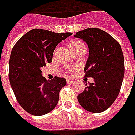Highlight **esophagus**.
Wrapping results in <instances>:
<instances>
[{
  "label": "esophagus",
  "mask_w": 135,
  "mask_h": 135,
  "mask_svg": "<svg viewBox=\"0 0 135 135\" xmlns=\"http://www.w3.org/2000/svg\"><path fill=\"white\" fill-rule=\"evenodd\" d=\"M74 80H67V83L68 84H72V83H74Z\"/></svg>",
  "instance_id": "esophagus-1"
}]
</instances>
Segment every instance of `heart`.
<instances>
[{"label": "heart", "instance_id": "heart-1", "mask_svg": "<svg viewBox=\"0 0 135 135\" xmlns=\"http://www.w3.org/2000/svg\"><path fill=\"white\" fill-rule=\"evenodd\" d=\"M83 44L82 42H80V41H74L72 42L70 44V48L71 49V51H73L74 49H76L78 47H80L81 46H83Z\"/></svg>", "mask_w": 135, "mask_h": 135}]
</instances>
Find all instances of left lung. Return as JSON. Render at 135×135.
Wrapping results in <instances>:
<instances>
[{
    "label": "left lung",
    "instance_id": "1",
    "mask_svg": "<svg viewBox=\"0 0 135 135\" xmlns=\"http://www.w3.org/2000/svg\"><path fill=\"white\" fill-rule=\"evenodd\" d=\"M74 37L88 46L89 54L84 70L86 76L95 80L77 99L86 110L101 113L113 104L122 86L125 72L122 48L111 35L97 28L78 31Z\"/></svg>",
    "mask_w": 135,
    "mask_h": 135
}]
</instances>
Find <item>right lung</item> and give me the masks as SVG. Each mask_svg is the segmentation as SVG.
<instances>
[{
    "label": "right lung",
    "instance_id": "1",
    "mask_svg": "<svg viewBox=\"0 0 135 135\" xmlns=\"http://www.w3.org/2000/svg\"><path fill=\"white\" fill-rule=\"evenodd\" d=\"M71 34L32 29L13 46L9 62V80L18 104L30 114L43 116L57 105L66 80L55 76L47 80L42 76L41 68L52 62L56 46Z\"/></svg>",
    "mask_w": 135,
    "mask_h": 135
}]
</instances>
